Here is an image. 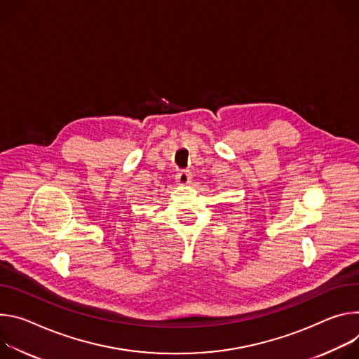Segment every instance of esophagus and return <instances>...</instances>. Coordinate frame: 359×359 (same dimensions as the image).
I'll return each mask as SVG.
<instances>
[{
    "instance_id": "esophagus-1",
    "label": "esophagus",
    "mask_w": 359,
    "mask_h": 359,
    "mask_svg": "<svg viewBox=\"0 0 359 359\" xmlns=\"http://www.w3.org/2000/svg\"><path fill=\"white\" fill-rule=\"evenodd\" d=\"M191 172L189 171H180L177 175H175V181L180 184V185H187L191 182Z\"/></svg>"
}]
</instances>
